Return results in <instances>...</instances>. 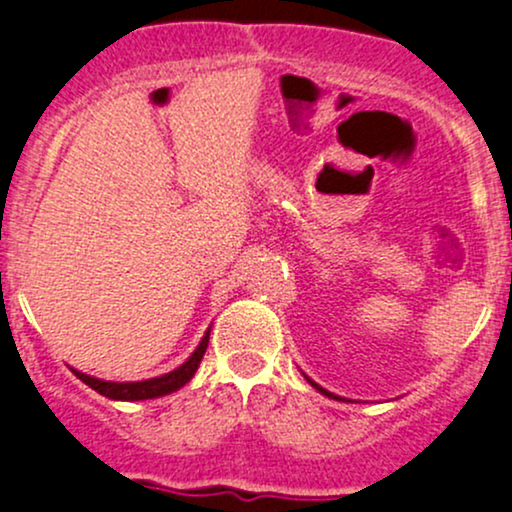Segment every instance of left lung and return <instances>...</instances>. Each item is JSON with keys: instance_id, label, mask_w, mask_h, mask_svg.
I'll return each mask as SVG.
<instances>
[{"instance_id": "8db88e82", "label": "left lung", "mask_w": 512, "mask_h": 512, "mask_svg": "<svg viewBox=\"0 0 512 512\" xmlns=\"http://www.w3.org/2000/svg\"><path fill=\"white\" fill-rule=\"evenodd\" d=\"M305 380H308V383H310V385H313L317 392H322V395H325V397H330V399H344V397H339V395H332V392H327V390H325V387H320V385H317V383H313V380H310V378H308V375H305Z\"/></svg>"}]
</instances>
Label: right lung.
Here are the masks:
<instances>
[{
	"label": "right lung",
	"mask_w": 512,
	"mask_h": 512,
	"mask_svg": "<svg viewBox=\"0 0 512 512\" xmlns=\"http://www.w3.org/2000/svg\"><path fill=\"white\" fill-rule=\"evenodd\" d=\"M209 344V330L202 337V342L192 356L187 358L182 366H178L175 370H170L166 375H158V378H149V380H137V383H113V380H101V378H93V375L81 373V370H74L76 378L84 380V383L91 387V390L101 392L103 397L108 399H117V402H139V399H156L163 395H170V392L180 390L182 385H187L192 380V375L197 373L199 361H202L204 351H207Z\"/></svg>",
	"instance_id": "obj_1"
}]
</instances>
